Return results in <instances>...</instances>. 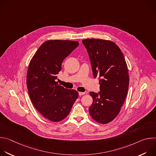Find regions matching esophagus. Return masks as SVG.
Here are the masks:
<instances>
[{
    "label": "esophagus",
    "mask_w": 156,
    "mask_h": 156,
    "mask_svg": "<svg viewBox=\"0 0 156 156\" xmlns=\"http://www.w3.org/2000/svg\"><path fill=\"white\" fill-rule=\"evenodd\" d=\"M78 94H79V96H82V95L84 94L85 93H84V92H79Z\"/></svg>",
    "instance_id": "1"
}]
</instances>
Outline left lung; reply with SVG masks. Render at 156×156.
<instances>
[{"label":"left lung","mask_w":156,"mask_h":156,"mask_svg":"<svg viewBox=\"0 0 156 156\" xmlns=\"http://www.w3.org/2000/svg\"><path fill=\"white\" fill-rule=\"evenodd\" d=\"M91 62L93 76L99 80L100 91L90 92L91 117L100 123L112 121L119 114L127 95L129 75L123 53L114 42L100 39L82 41Z\"/></svg>","instance_id":"1"}]
</instances>
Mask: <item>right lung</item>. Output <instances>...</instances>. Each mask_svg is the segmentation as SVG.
<instances>
[{"label": "right lung", "mask_w": 156, "mask_h": 156, "mask_svg": "<svg viewBox=\"0 0 156 156\" xmlns=\"http://www.w3.org/2000/svg\"><path fill=\"white\" fill-rule=\"evenodd\" d=\"M78 45V41H46L29 64L27 84L31 101L40 114L51 121L64 119L78 97L76 90L65 88L56 81L63 60Z\"/></svg>", "instance_id": "1"}]
</instances>
